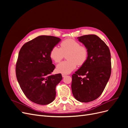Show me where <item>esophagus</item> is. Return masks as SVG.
<instances>
[{
  "instance_id": "34e87169",
  "label": "esophagus",
  "mask_w": 128,
  "mask_h": 128,
  "mask_svg": "<svg viewBox=\"0 0 128 128\" xmlns=\"http://www.w3.org/2000/svg\"><path fill=\"white\" fill-rule=\"evenodd\" d=\"M66 75H67L65 74H62V77H64Z\"/></svg>"
}]
</instances>
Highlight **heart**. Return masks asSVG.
<instances>
[{
  "label": "heart",
  "instance_id": "heart-1",
  "mask_svg": "<svg viewBox=\"0 0 128 128\" xmlns=\"http://www.w3.org/2000/svg\"><path fill=\"white\" fill-rule=\"evenodd\" d=\"M66 55L67 60L62 62L56 67V71L63 74H69L76 68L77 64L83 65L87 60L88 50L86 47L80 45L73 39H67L62 42L60 48L54 46L50 52V57L56 63H59Z\"/></svg>",
  "mask_w": 128,
  "mask_h": 128
}]
</instances>
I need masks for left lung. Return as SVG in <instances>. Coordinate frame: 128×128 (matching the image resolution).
I'll use <instances>...</instances> for the list:
<instances>
[{
    "mask_svg": "<svg viewBox=\"0 0 128 128\" xmlns=\"http://www.w3.org/2000/svg\"><path fill=\"white\" fill-rule=\"evenodd\" d=\"M86 47V61L72 75V90L78 102L94 101L102 94L111 74L110 49L103 40L95 34L77 37ZM80 76H85L82 78Z\"/></svg>",
    "mask_w": 128,
    "mask_h": 128,
    "instance_id": "obj_1",
    "label": "left lung"
}]
</instances>
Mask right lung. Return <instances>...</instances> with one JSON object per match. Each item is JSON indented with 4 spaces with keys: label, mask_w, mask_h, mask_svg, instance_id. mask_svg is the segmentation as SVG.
Segmentation results:
<instances>
[{
    "label": "right lung",
    "mask_w": 128,
    "mask_h": 128,
    "mask_svg": "<svg viewBox=\"0 0 128 128\" xmlns=\"http://www.w3.org/2000/svg\"><path fill=\"white\" fill-rule=\"evenodd\" d=\"M60 41L56 37L40 36L26 42L19 52L16 78L24 94L34 103L45 105L55 99L56 88L62 77L51 75L56 67L50 52Z\"/></svg>",
    "instance_id": "obj_1"
}]
</instances>
